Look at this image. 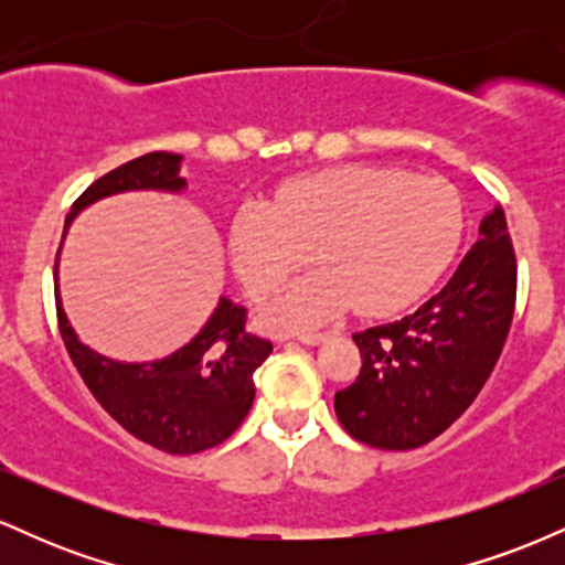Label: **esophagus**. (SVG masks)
Returning <instances> with one entry per match:
<instances>
[{
    "instance_id": "1",
    "label": "esophagus",
    "mask_w": 565,
    "mask_h": 565,
    "mask_svg": "<svg viewBox=\"0 0 565 565\" xmlns=\"http://www.w3.org/2000/svg\"><path fill=\"white\" fill-rule=\"evenodd\" d=\"M297 340H300L302 345H319V342L327 340V332H302Z\"/></svg>"
}]
</instances>
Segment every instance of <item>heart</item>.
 <instances>
[{"mask_svg": "<svg viewBox=\"0 0 565 565\" xmlns=\"http://www.w3.org/2000/svg\"><path fill=\"white\" fill-rule=\"evenodd\" d=\"M465 201L440 178L348 164L289 180L276 204L244 201L231 220L233 268L255 300L310 260L263 321L278 332H305L345 313L366 316L406 308L430 289L457 255Z\"/></svg>", "mask_w": 565, "mask_h": 565, "instance_id": "1", "label": "heart"}]
</instances>
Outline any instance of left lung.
<instances>
[{"label": "left lung", "instance_id": "1", "mask_svg": "<svg viewBox=\"0 0 565 565\" xmlns=\"http://www.w3.org/2000/svg\"><path fill=\"white\" fill-rule=\"evenodd\" d=\"M478 233L449 284L423 308L353 334L361 372L334 395V412L361 444L385 451L430 444L494 372L515 310L518 265L499 206Z\"/></svg>", "mask_w": 565, "mask_h": 565}]
</instances>
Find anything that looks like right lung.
Wrapping results in <instances>:
<instances>
[{
  "label": "right lung",
  "mask_w": 565,
  "mask_h": 565,
  "mask_svg": "<svg viewBox=\"0 0 565 565\" xmlns=\"http://www.w3.org/2000/svg\"><path fill=\"white\" fill-rule=\"evenodd\" d=\"M180 153L153 151L116 167L71 206L66 228L84 206L125 191H185ZM61 255V249H57ZM57 327L66 350L97 404L142 444L167 454H199L236 433L255 401V369L274 353L270 340L246 329V308L220 297L215 313L188 345L159 361L108 359L79 342L57 291Z\"/></svg>",
  "instance_id": "add662e5"
}]
</instances>
